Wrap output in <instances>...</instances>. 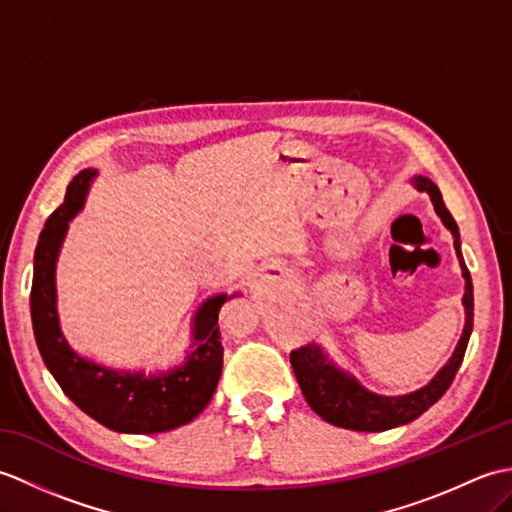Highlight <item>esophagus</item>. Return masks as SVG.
<instances>
[{"label":"esophagus","mask_w":512,"mask_h":512,"mask_svg":"<svg viewBox=\"0 0 512 512\" xmlns=\"http://www.w3.org/2000/svg\"><path fill=\"white\" fill-rule=\"evenodd\" d=\"M288 270L279 264H264L262 268L257 270L255 279L250 281V292H253V297H264L266 292L275 290L277 286L284 284L288 279Z\"/></svg>","instance_id":"34e87169"}]
</instances>
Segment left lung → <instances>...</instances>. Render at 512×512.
Returning <instances> with one entry per match:
<instances>
[{"label":"left lung","mask_w":512,"mask_h":512,"mask_svg":"<svg viewBox=\"0 0 512 512\" xmlns=\"http://www.w3.org/2000/svg\"><path fill=\"white\" fill-rule=\"evenodd\" d=\"M411 184L418 191H424L433 202L442 224L453 235L455 255L460 259L462 277H464V330L458 345L451 354V358L444 363L438 374L433 376L427 385H422L416 391L400 396H383L376 391H369L361 385L352 372H347L339 363L330 358L328 350L321 345H306L299 347L290 354L292 369H295L297 383L303 391V398L308 400L312 411L321 416L325 422L334 424V427L352 429V431H387L407 424L422 416L433 402H438L444 391L453 383L455 374L462 365V358L469 345L471 332H473V281L469 268L464 264L462 257V242H460V228L455 224L453 215L444 206L440 189L429 178L413 176Z\"/></svg>","instance_id":"left-lung-1"}]
</instances>
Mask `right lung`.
Wrapping results in <instances>:
<instances>
[{
    "instance_id": "obj_1",
    "label": "right lung",
    "mask_w": 512,
    "mask_h": 512,
    "mask_svg": "<svg viewBox=\"0 0 512 512\" xmlns=\"http://www.w3.org/2000/svg\"><path fill=\"white\" fill-rule=\"evenodd\" d=\"M96 169L76 173L65 200L54 211L35 248L30 317L39 354L63 394L90 418L118 433H162L200 416L222 374L224 347L217 317L233 295H213L200 303L191 323V345L182 363L158 372L114 369L81 356L65 339L57 310V262L74 215L83 209Z\"/></svg>"
}]
</instances>
